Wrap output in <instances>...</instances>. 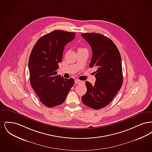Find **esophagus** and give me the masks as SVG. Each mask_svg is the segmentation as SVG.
Returning <instances> with one entry per match:
<instances>
[{
  "instance_id": "esophagus-1",
  "label": "esophagus",
  "mask_w": 152,
  "mask_h": 152,
  "mask_svg": "<svg viewBox=\"0 0 152 152\" xmlns=\"http://www.w3.org/2000/svg\"><path fill=\"white\" fill-rule=\"evenodd\" d=\"M75 83L76 84H84V81H82L79 79H76L75 80Z\"/></svg>"
}]
</instances>
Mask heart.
<instances>
[{"label": "heart", "instance_id": "obj_1", "mask_svg": "<svg viewBox=\"0 0 152 152\" xmlns=\"http://www.w3.org/2000/svg\"><path fill=\"white\" fill-rule=\"evenodd\" d=\"M86 50V49L84 48H80V47L78 48V51H81V50Z\"/></svg>", "mask_w": 152, "mask_h": 152}]
</instances>
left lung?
Returning <instances> with one entry per match:
<instances>
[{
    "mask_svg": "<svg viewBox=\"0 0 152 152\" xmlns=\"http://www.w3.org/2000/svg\"><path fill=\"white\" fill-rule=\"evenodd\" d=\"M81 35L92 48L89 66L97 69L96 82L92 85L86 81L87 91L81 100L88 107L100 109L108 105L122 86L121 55L115 44L108 37L97 33Z\"/></svg>",
    "mask_w": 152,
    "mask_h": 152,
    "instance_id": "8db88e82",
    "label": "left lung"
}]
</instances>
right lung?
<instances>
[{
    "label": "right lung",
    "mask_w": 152,
    "mask_h": 152,
    "mask_svg": "<svg viewBox=\"0 0 152 152\" xmlns=\"http://www.w3.org/2000/svg\"><path fill=\"white\" fill-rule=\"evenodd\" d=\"M75 33L55 30L41 37L31 51L28 61L29 81L40 101L47 107L61 104L74 84V79L56 75L65 45Z\"/></svg>",
    "instance_id": "add662e5"
}]
</instances>
